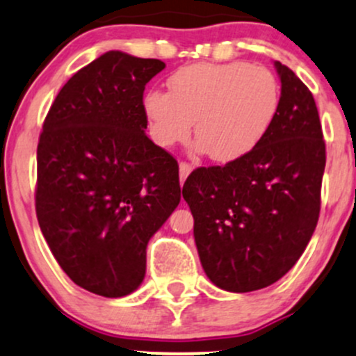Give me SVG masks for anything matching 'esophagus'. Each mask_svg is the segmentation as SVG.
Returning a JSON list of instances; mask_svg holds the SVG:
<instances>
[{
	"label": "esophagus",
	"instance_id": "esophagus-1",
	"mask_svg": "<svg viewBox=\"0 0 356 356\" xmlns=\"http://www.w3.org/2000/svg\"><path fill=\"white\" fill-rule=\"evenodd\" d=\"M192 172V165L189 162H181L179 164V175H181V182H184L187 179V175Z\"/></svg>",
	"mask_w": 356,
	"mask_h": 356
}]
</instances>
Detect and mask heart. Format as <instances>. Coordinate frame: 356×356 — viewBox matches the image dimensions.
<instances>
[{
	"mask_svg": "<svg viewBox=\"0 0 356 356\" xmlns=\"http://www.w3.org/2000/svg\"><path fill=\"white\" fill-rule=\"evenodd\" d=\"M169 92L150 90L144 112L152 140L172 147L191 137L216 162L246 157L268 136L281 105V83L248 61L194 63L169 79Z\"/></svg>",
	"mask_w": 356,
	"mask_h": 356,
	"instance_id": "heart-1",
	"label": "heart"
}]
</instances>
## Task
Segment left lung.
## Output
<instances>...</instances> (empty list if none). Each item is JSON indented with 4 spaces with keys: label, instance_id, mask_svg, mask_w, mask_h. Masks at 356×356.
I'll list each match as a JSON object with an SVG mask.
<instances>
[{
    "label": "left lung",
    "instance_id": "left-lung-1",
    "mask_svg": "<svg viewBox=\"0 0 356 356\" xmlns=\"http://www.w3.org/2000/svg\"><path fill=\"white\" fill-rule=\"evenodd\" d=\"M275 67L281 105L268 136L246 157L195 169L182 187L204 271L231 293L281 280L320 216L326 150L316 104L295 72Z\"/></svg>",
    "mask_w": 356,
    "mask_h": 356
}]
</instances>
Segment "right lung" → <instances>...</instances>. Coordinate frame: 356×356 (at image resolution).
<instances>
[{"label":"right lung","mask_w":356,"mask_h":356,"mask_svg":"<svg viewBox=\"0 0 356 356\" xmlns=\"http://www.w3.org/2000/svg\"><path fill=\"white\" fill-rule=\"evenodd\" d=\"M165 68L112 50L72 76L36 150V218L60 268L105 298L134 293L147 244L181 202L177 161L145 136V85Z\"/></svg>","instance_id":"1"}]
</instances>
